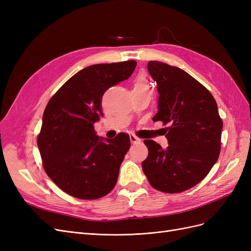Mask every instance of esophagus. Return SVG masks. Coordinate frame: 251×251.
I'll return each mask as SVG.
<instances>
[{
    "label": "esophagus",
    "instance_id": "1",
    "mask_svg": "<svg viewBox=\"0 0 251 251\" xmlns=\"http://www.w3.org/2000/svg\"><path fill=\"white\" fill-rule=\"evenodd\" d=\"M130 140H131V142L132 143H134V144H136V143H140L141 142V140L138 138V137H136L135 135H133V134H131L130 135Z\"/></svg>",
    "mask_w": 251,
    "mask_h": 251
}]
</instances>
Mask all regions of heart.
Here are the masks:
<instances>
[{
	"label": "heart",
	"mask_w": 251,
	"mask_h": 251,
	"mask_svg": "<svg viewBox=\"0 0 251 251\" xmlns=\"http://www.w3.org/2000/svg\"><path fill=\"white\" fill-rule=\"evenodd\" d=\"M136 88H148V82L147 78L144 75H138L134 81V89Z\"/></svg>",
	"instance_id": "b5f03b06"
}]
</instances>
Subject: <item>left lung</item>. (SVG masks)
Here are the masks:
<instances>
[{
    "label": "left lung",
    "mask_w": 251,
    "mask_h": 251,
    "mask_svg": "<svg viewBox=\"0 0 251 251\" xmlns=\"http://www.w3.org/2000/svg\"><path fill=\"white\" fill-rule=\"evenodd\" d=\"M157 83L158 112L169 147L144 140L149 155L142 171L157 191L175 194L198 184L217 162L221 150L223 123L214 96L180 68L158 60L148 64Z\"/></svg>",
    "instance_id": "left-lung-1"
}]
</instances>
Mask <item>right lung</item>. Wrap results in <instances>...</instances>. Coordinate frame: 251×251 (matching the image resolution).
Wrapping results in <instances>:
<instances>
[{
    "mask_svg": "<svg viewBox=\"0 0 251 251\" xmlns=\"http://www.w3.org/2000/svg\"><path fill=\"white\" fill-rule=\"evenodd\" d=\"M136 65L126 60L89 66L68 79L44 111L37 146L45 172L75 198H101L116 184L130 137H98L94 124L102 116L103 93L130 77Z\"/></svg>",
    "mask_w": 251,
    "mask_h": 251,
    "instance_id": "obj_1",
    "label": "right lung"
}]
</instances>
